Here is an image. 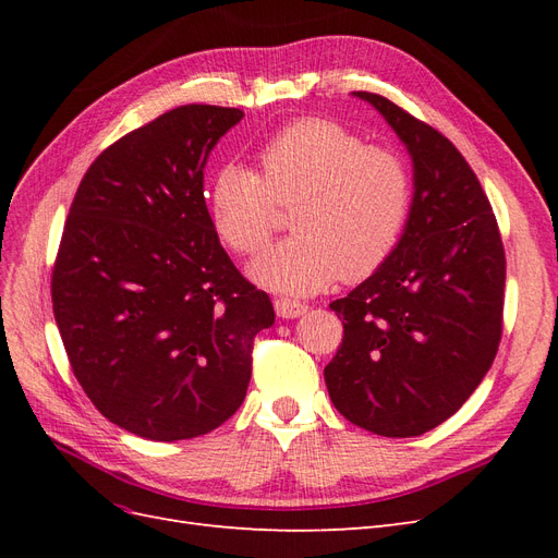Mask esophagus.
Wrapping results in <instances>:
<instances>
[{"label": "esophagus", "instance_id": "1", "mask_svg": "<svg viewBox=\"0 0 558 558\" xmlns=\"http://www.w3.org/2000/svg\"><path fill=\"white\" fill-rule=\"evenodd\" d=\"M275 310L281 318H295L307 312V305H302V302L291 298H275Z\"/></svg>", "mask_w": 558, "mask_h": 558}]
</instances>
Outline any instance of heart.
I'll list each match as a JSON object with an SVG mask.
<instances>
[{"label":"heart","instance_id":"heart-1","mask_svg":"<svg viewBox=\"0 0 558 558\" xmlns=\"http://www.w3.org/2000/svg\"><path fill=\"white\" fill-rule=\"evenodd\" d=\"M260 174L228 162L209 185V216L240 256L260 253L293 209L295 238L253 265L267 289L307 295L337 277L363 281L391 258L414 205L410 162L326 118L286 125L258 154Z\"/></svg>","mask_w":558,"mask_h":558}]
</instances>
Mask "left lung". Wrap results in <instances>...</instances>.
Instances as JSON below:
<instances>
[{"instance_id": "left-lung-1", "label": "left lung", "mask_w": 558, "mask_h": 558, "mask_svg": "<svg viewBox=\"0 0 558 558\" xmlns=\"http://www.w3.org/2000/svg\"><path fill=\"white\" fill-rule=\"evenodd\" d=\"M353 95L408 146L414 205L391 258L330 302L344 335L324 377L351 424L414 437L459 412L496 359L505 248L492 202L461 150L391 99Z\"/></svg>"}]
</instances>
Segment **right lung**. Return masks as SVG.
Returning <instances> with one entry per match:
<instances>
[{"label":"right lung","mask_w":558,"mask_h":558,"mask_svg":"<svg viewBox=\"0 0 558 558\" xmlns=\"http://www.w3.org/2000/svg\"><path fill=\"white\" fill-rule=\"evenodd\" d=\"M242 109L185 105L113 142L83 174L50 277L81 388L146 440L211 433L240 410L253 337L275 324L218 242L202 189Z\"/></svg>","instance_id":"obj_1"}]
</instances>
